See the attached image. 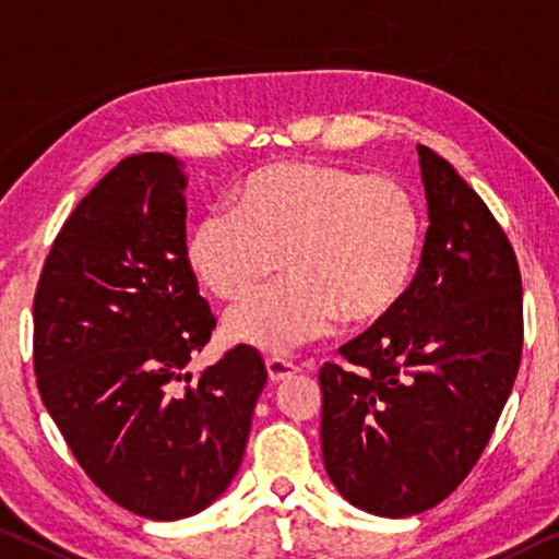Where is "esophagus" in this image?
Wrapping results in <instances>:
<instances>
[{"label":"esophagus","mask_w":559,"mask_h":559,"mask_svg":"<svg viewBox=\"0 0 559 559\" xmlns=\"http://www.w3.org/2000/svg\"><path fill=\"white\" fill-rule=\"evenodd\" d=\"M299 372L297 365H292L289 359H282V357H270L267 359V374L272 382H285L289 377H295Z\"/></svg>","instance_id":"34e87169"}]
</instances>
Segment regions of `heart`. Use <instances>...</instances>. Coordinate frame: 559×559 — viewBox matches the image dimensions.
I'll return each mask as SVG.
<instances>
[{"instance_id": "heart-1", "label": "heart", "mask_w": 559, "mask_h": 559, "mask_svg": "<svg viewBox=\"0 0 559 559\" xmlns=\"http://www.w3.org/2000/svg\"><path fill=\"white\" fill-rule=\"evenodd\" d=\"M235 212L194 222L185 254L219 299H239L282 267L277 285L229 309V340L282 355L394 312L415 280L423 210L405 182L330 165L277 162L235 190Z\"/></svg>"}]
</instances>
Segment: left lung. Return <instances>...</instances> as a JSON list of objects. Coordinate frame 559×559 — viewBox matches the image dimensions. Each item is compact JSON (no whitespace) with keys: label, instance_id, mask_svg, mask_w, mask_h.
Masks as SVG:
<instances>
[{"label":"left lung","instance_id":"1","mask_svg":"<svg viewBox=\"0 0 559 559\" xmlns=\"http://www.w3.org/2000/svg\"><path fill=\"white\" fill-rule=\"evenodd\" d=\"M427 237L405 299L328 362L322 460L355 508L409 518L475 467L522 357V277L508 235L448 159L417 144Z\"/></svg>","mask_w":559,"mask_h":559}]
</instances>
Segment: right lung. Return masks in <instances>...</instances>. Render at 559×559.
Wrapping results in <instances>:
<instances>
[{"mask_svg": "<svg viewBox=\"0 0 559 559\" xmlns=\"http://www.w3.org/2000/svg\"><path fill=\"white\" fill-rule=\"evenodd\" d=\"M182 162L132 154L59 229L34 295V374L47 412L109 500L150 520L202 512L242 465L260 352L187 372L214 330L187 264Z\"/></svg>", "mask_w": 559, "mask_h": 559, "instance_id": "obj_1", "label": "right lung"}]
</instances>
